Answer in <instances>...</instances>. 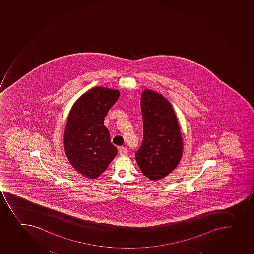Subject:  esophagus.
<instances>
[{"label":"esophagus","mask_w":254,"mask_h":254,"mask_svg":"<svg viewBox=\"0 0 254 254\" xmlns=\"http://www.w3.org/2000/svg\"><path fill=\"white\" fill-rule=\"evenodd\" d=\"M119 153H120V155L121 156H125L128 153V148H126V147H121L119 149Z\"/></svg>","instance_id":"obj_1"}]
</instances>
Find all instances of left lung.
Instances as JSON below:
<instances>
[{
	"label": "left lung",
	"mask_w": 254,
	"mask_h": 254,
	"mask_svg": "<svg viewBox=\"0 0 254 254\" xmlns=\"http://www.w3.org/2000/svg\"><path fill=\"white\" fill-rule=\"evenodd\" d=\"M140 104L143 138L136 162L146 178L160 180L177 168L183 157L180 126L173 106L162 94L145 89Z\"/></svg>",
	"instance_id": "left-lung-1"
}]
</instances>
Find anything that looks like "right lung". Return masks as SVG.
I'll use <instances>...</instances> for the list:
<instances>
[{"mask_svg":"<svg viewBox=\"0 0 254 254\" xmlns=\"http://www.w3.org/2000/svg\"><path fill=\"white\" fill-rule=\"evenodd\" d=\"M119 96L117 89L96 86L82 94L69 112L64 150L75 170L90 179L103 173L118 153L104 119Z\"/></svg>","mask_w":254,"mask_h":254,"instance_id":"right-lung-1","label":"right lung"}]
</instances>
